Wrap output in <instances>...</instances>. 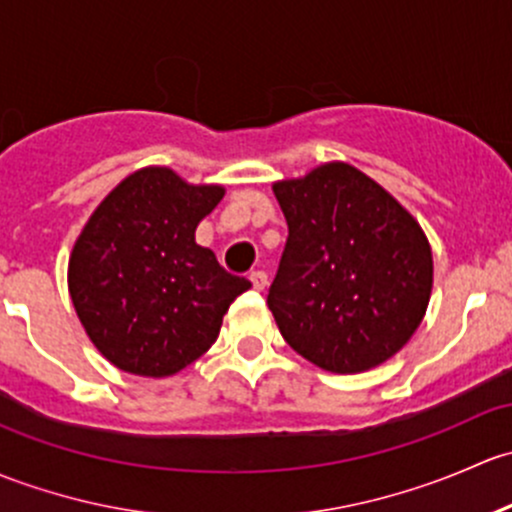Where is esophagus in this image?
Instances as JSON below:
<instances>
[{"label": "esophagus", "mask_w": 512, "mask_h": 512, "mask_svg": "<svg viewBox=\"0 0 512 512\" xmlns=\"http://www.w3.org/2000/svg\"><path fill=\"white\" fill-rule=\"evenodd\" d=\"M249 281L254 283V288H256V291H263V288L268 286V276H266V273H263V271H251Z\"/></svg>", "instance_id": "obj_1"}]
</instances>
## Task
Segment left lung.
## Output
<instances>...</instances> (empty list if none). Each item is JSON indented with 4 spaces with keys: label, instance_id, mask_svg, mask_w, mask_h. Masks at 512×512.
I'll return each instance as SVG.
<instances>
[{
    "label": "left lung",
    "instance_id": "8db88e82",
    "mask_svg": "<svg viewBox=\"0 0 512 512\" xmlns=\"http://www.w3.org/2000/svg\"><path fill=\"white\" fill-rule=\"evenodd\" d=\"M288 239L268 288L283 340L328 372L382 365L419 328L434 261L412 214L374 179L330 162L273 184Z\"/></svg>",
    "mask_w": 512,
    "mask_h": 512
}]
</instances>
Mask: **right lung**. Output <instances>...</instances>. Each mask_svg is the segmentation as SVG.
<instances>
[{
	"instance_id": "1",
	"label": "right lung",
	"mask_w": 512,
	"mask_h": 512,
	"mask_svg": "<svg viewBox=\"0 0 512 512\" xmlns=\"http://www.w3.org/2000/svg\"><path fill=\"white\" fill-rule=\"evenodd\" d=\"M224 197L217 184H187L167 167L125 177L83 226L68 291L105 360L142 377H170L217 340L246 278L194 241Z\"/></svg>"
}]
</instances>
